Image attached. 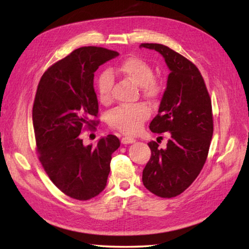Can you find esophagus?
<instances>
[{"label": "esophagus", "instance_id": "obj_1", "mask_svg": "<svg viewBox=\"0 0 249 249\" xmlns=\"http://www.w3.org/2000/svg\"><path fill=\"white\" fill-rule=\"evenodd\" d=\"M122 142H123V144H132V142H135V140L133 137L125 136L122 138Z\"/></svg>", "mask_w": 249, "mask_h": 249}]
</instances>
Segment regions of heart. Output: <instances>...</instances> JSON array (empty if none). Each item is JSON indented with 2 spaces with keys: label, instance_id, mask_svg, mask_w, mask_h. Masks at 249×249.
Wrapping results in <instances>:
<instances>
[{
  "label": "heart",
  "instance_id": "obj_1",
  "mask_svg": "<svg viewBox=\"0 0 249 249\" xmlns=\"http://www.w3.org/2000/svg\"><path fill=\"white\" fill-rule=\"evenodd\" d=\"M117 74L122 78L129 80L130 82L141 88L146 98H158L162 91V84L154 78L151 66L138 57H128L123 60L115 69L108 70L101 75L98 81L99 100L102 103L111 101L112 75ZM149 108L142 103L117 107L109 113L108 123L112 127L126 134H134L141 129L144 121L148 119Z\"/></svg>",
  "mask_w": 249,
  "mask_h": 249
}]
</instances>
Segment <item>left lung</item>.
<instances>
[{"mask_svg":"<svg viewBox=\"0 0 249 249\" xmlns=\"http://www.w3.org/2000/svg\"><path fill=\"white\" fill-rule=\"evenodd\" d=\"M163 57L170 73L151 121L153 133L169 135L165 149L156 142L148 146L151 157L142 170V183L160 197L182 193L199 176L213 136L212 104L199 69L165 45L142 44Z\"/></svg>","mask_w":249,"mask_h":249,"instance_id":"obj_1","label":"left lung"}]
</instances>
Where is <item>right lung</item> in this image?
<instances>
[{
	"label": "right lung",
	"mask_w": 249,
	"mask_h": 249,
	"mask_svg": "<svg viewBox=\"0 0 249 249\" xmlns=\"http://www.w3.org/2000/svg\"><path fill=\"white\" fill-rule=\"evenodd\" d=\"M119 56L102 47H81L43 74L33 107L39 160L58 189L75 200H89L107 187L112 154L121 142L114 135L96 146L83 145L80 133L98 115L93 87L101 65Z\"/></svg>",
	"instance_id": "1"
}]
</instances>
